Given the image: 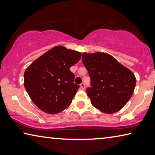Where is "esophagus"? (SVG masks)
<instances>
[{
	"instance_id": "34e87169",
	"label": "esophagus",
	"mask_w": 155,
	"mask_h": 155,
	"mask_svg": "<svg viewBox=\"0 0 155 155\" xmlns=\"http://www.w3.org/2000/svg\"><path fill=\"white\" fill-rule=\"evenodd\" d=\"M80 87H81V90H84V89H85V84L81 83V85H80Z\"/></svg>"
}]
</instances>
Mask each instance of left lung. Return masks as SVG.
<instances>
[{
  "label": "left lung",
  "mask_w": 155,
  "mask_h": 155,
  "mask_svg": "<svg viewBox=\"0 0 155 155\" xmlns=\"http://www.w3.org/2000/svg\"><path fill=\"white\" fill-rule=\"evenodd\" d=\"M82 61L91 78L87 94L91 104L108 114L122 109L135 90L133 72L105 52H83Z\"/></svg>",
  "instance_id": "1"
}]
</instances>
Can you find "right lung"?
<instances>
[{
	"label": "right lung",
	"instance_id": "obj_1",
	"mask_svg": "<svg viewBox=\"0 0 155 155\" xmlns=\"http://www.w3.org/2000/svg\"><path fill=\"white\" fill-rule=\"evenodd\" d=\"M80 52L57 46L35 60L24 74V85L41 111L57 114L71 104L79 85L70 68L79 61Z\"/></svg>",
	"mask_w": 155,
	"mask_h": 155
}]
</instances>
